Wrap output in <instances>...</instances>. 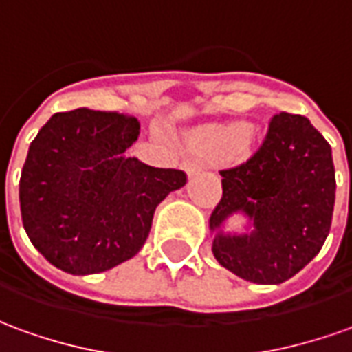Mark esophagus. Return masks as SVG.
I'll use <instances>...</instances> for the list:
<instances>
[{
  "instance_id": "34e87169",
  "label": "esophagus",
  "mask_w": 352,
  "mask_h": 352,
  "mask_svg": "<svg viewBox=\"0 0 352 352\" xmlns=\"http://www.w3.org/2000/svg\"><path fill=\"white\" fill-rule=\"evenodd\" d=\"M182 166L186 168V172H188L190 176H193V174H199V172L203 170V164H201L197 159H186V161L182 162Z\"/></svg>"
}]
</instances>
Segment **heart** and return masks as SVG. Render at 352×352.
<instances>
[{"instance_id": "heart-1", "label": "heart", "mask_w": 352, "mask_h": 352, "mask_svg": "<svg viewBox=\"0 0 352 352\" xmlns=\"http://www.w3.org/2000/svg\"><path fill=\"white\" fill-rule=\"evenodd\" d=\"M249 138L247 124H226V126H207L197 132V142L207 149L214 151H236L245 144Z\"/></svg>"}]
</instances>
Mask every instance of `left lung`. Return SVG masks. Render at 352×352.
<instances>
[{
    "label": "left lung",
    "mask_w": 352,
    "mask_h": 352,
    "mask_svg": "<svg viewBox=\"0 0 352 352\" xmlns=\"http://www.w3.org/2000/svg\"><path fill=\"white\" fill-rule=\"evenodd\" d=\"M220 176L210 230L237 210L254 226L247 236L218 232L212 253L224 268L247 282L283 283L320 253L333 217L336 168L331 147L309 118L274 115L261 147Z\"/></svg>",
    "instance_id": "1"
}]
</instances>
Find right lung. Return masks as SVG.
<instances>
[{
    "label": "right lung",
    "mask_w": 352,
    "mask_h": 352,
    "mask_svg": "<svg viewBox=\"0 0 352 352\" xmlns=\"http://www.w3.org/2000/svg\"><path fill=\"white\" fill-rule=\"evenodd\" d=\"M138 135L134 116L82 107L53 115L34 138L19 182L21 217L53 266L84 276L132 258L157 205L188 182L184 170L124 157Z\"/></svg>",
    "instance_id": "1"
}]
</instances>
